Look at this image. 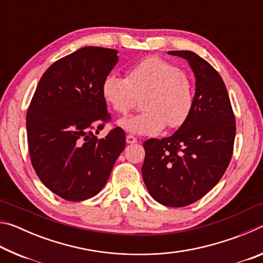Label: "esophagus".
<instances>
[{"label":"esophagus","instance_id":"esophagus-1","mask_svg":"<svg viewBox=\"0 0 263 263\" xmlns=\"http://www.w3.org/2000/svg\"><path fill=\"white\" fill-rule=\"evenodd\" d=\"M126 142H127V144H136L137 138L131 136V135H127L126 136Z\"/></svg>","mask_w":263,"mask_h":263}]
</instances>
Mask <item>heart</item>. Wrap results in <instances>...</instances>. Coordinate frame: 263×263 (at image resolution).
<instances>
[{
	"label": "heart",
	"mask_w": 263,
	"mask_h": 263,
	"mask_svg": "<svg viewBox=\"0 0 263 263\" xmlns=\"http://www.w3.org/2000/svg\"><path fill=\"white\" fill-rule=\"evenodd\" d=\"M141 95V112L118 121L123 130L154 136L164 126L183 125L194 108V84L189 75L160 57H147L127 70L126 79L108 74L102 82V96L116 112L125 115Z\"/></svg>",
	"instance_id": "heart-1"
}]
</instances>
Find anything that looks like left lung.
<instances>
[{
	"label": "left lung",
	"mask_w": 263,
	"mask_h": 263,
	"mask_svg": "<svg viewBox=\"0 0 263 263\" xmlns=\"http://www.w3.org/2000/svg\"><path fill=\"white\" fill-rule=\"evenodd\" d=\"M189 62L196 79L194 108L174 135L144 142L142 179L160 204L186 206L206 195L224 175L232 158L235 118L225 83L191 51H171Z\"/></svg>",
	"instance_id": "8db88e82"
}]
</instances>
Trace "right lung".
Segmentation results:
<instances>
[{
    "label": "right lung",
    "mask_w": 263,
    "mask_h": 263,
    "mask_svg": "<svg viewBox=\"0 0 263 263\" xmlns=\"http://www.w3.org/2000/svg\"><path fill=\"white\" fill-rule=\"evenodd\" d=\"M117 53L88 46L61 58L43 74L28 109L31 163L46 188L66 201L99 194L125 148L121 127L102 139L92 133L110 119L102 82L118 62Z\"/></svg>",
    "instance_id": "add662e5"
}]
</instances>
